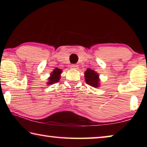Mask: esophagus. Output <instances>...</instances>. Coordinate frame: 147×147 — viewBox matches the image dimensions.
Wrapping results in <instances>:
<instances>
[{
	"label": "esophagus",
	"mask_w": 147,
	"mask_h": 147,
	"mask_svg": "<svg viewBox=\"0 0 147 147\" xmlns=\"http://www.w3.org/2000/svg\"><path fill=\"white\" fill-rule=\"evenodd\" d=\"M71 68L73 69H78V65L76 64H73L71 65Z\"/></svg>",
	"instance_id": "esophagus-1"
}]
</instances>
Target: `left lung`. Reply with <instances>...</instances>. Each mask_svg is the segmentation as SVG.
<instances>
[{
  "label": "left lung",
  "mask_w": 147,
  "mask_h": 147,
  "mask_svg": "<svg viewBox=\"0 0 147 147\" xmlns=\"http://www.w3.org/2000/svg\"><path fill=\"white\" fill-rule=\"evenodd\" d=\"M84 77H85V80L86 83L89 84V86L94 88H98L99 87V82H100V79H99V75L97 73L93 70H91L90 69H88L84 73Z\"/></svg>",
  "instance_id": "1"
}]
</instances>
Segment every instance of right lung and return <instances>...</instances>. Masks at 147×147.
Instances as JSON below:
<instances>
[{
	"instance_id": "obj_1",
	"label": "right lung",
	"mask_w": 147,
	"mask_h": 147,
	"mask_svg": "<svg viewBox=\"0 0 147 147\" xmlns=\"http://www.w3.org/2000/svg\"><path fill=\"white\" fill-rule=\"evenodd\" d=\"M62 73V70L60 69L56 68L51 74V76L49 78V82H47L48 85H52V84H55L59 80L61 77V74Z\"/></svg>"
}]
</instances>
